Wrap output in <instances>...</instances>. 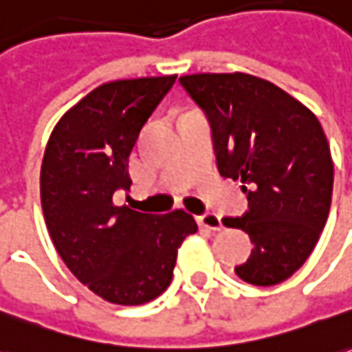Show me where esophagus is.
<instances>
[{"label":"esophagus","instance_id":"esophagus-1","mask_svg":"<svg viewBox=\"0 0 352 352\" xmlns=\"http://www.w3.org/2000/svg\"><path fill=\"white\" fill-rule=\"evenodd\" d=\"M198 226L202 229H208V231H219L221 229V217L217 214H212V212H206V214L198 216Z\"/></svg>","mask_w":352,"mask_h":352}]
</instances>
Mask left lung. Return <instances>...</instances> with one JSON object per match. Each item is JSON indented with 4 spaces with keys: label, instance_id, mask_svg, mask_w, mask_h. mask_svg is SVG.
I'll use <instances>...</instances> for the list:
<instances>
[{
    "label": "left lung",
    "instance_id": "left-lung-1",
    "mask_svg": "<svg viewBox=\"0 0 352 352\" xmlns=\"http://www.w3.org/2000/svg\"><path fill=\"white\" fill-rule=\"evenodd\" d=\"M208 117L219 175L241 179L248 210L226 217L254 245L235 274L250 285L285 281L307 262L326 226L333 162L318 117L293 96L246 73L179 78Z\"/></svg>",
    "mask_w": 352,
    "mask_h": 352
}]
</instances>
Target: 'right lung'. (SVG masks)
Returning <instances> with one entry per match:
<instances>
[{
  "label": "right lung",
  "instance_id": "right-lung-1",
  "mask_svg": "<svg viewBox=\"0 0 352 352\" xmlns=\"http://www.w3.org/2000/svg\"><path fill=\"white\" fill-rule=\"evenodd\" d=\"M177 75L98 86L59 119L45 146L40 196L45 226L71 274L107 302L136 307L166 291L177 248L196 233L183 210L166 216L116 206L129 190V156Z\"/></svg>",
  "mask_w": 352,
  "mask_h": 352
}]
</instances>
